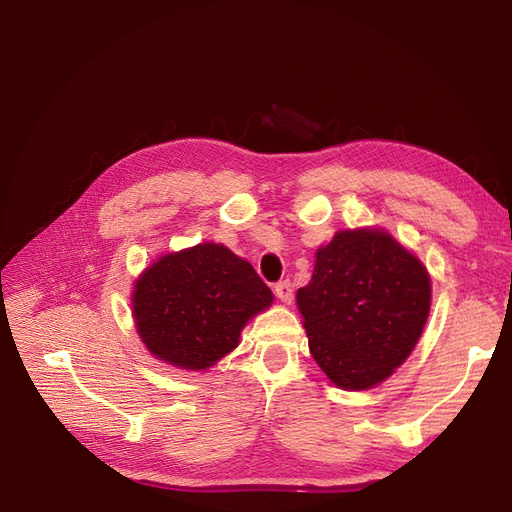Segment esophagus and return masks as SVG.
<instances>
[{
  "label": "esophagus",
  "mask_w": 512,
  "mask_h": 512,
  "mask_svg": "<svg viewBox=\"0 0 512 512\" xmlns=\"http://www.w3.org/2000/svg\"><path fill=\"white\" fill-rule=\"evenodd\" d=\"M273 292L277 294V299H280L282 303H292V294H294V290H292V284H290L288 280H284V282H277V284L273 286Z\"/></svg>",
  "instance_id": "esophagus-1"
}]
</instances>
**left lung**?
<instances>
[{
    "instance_id": "8db88e82",
    "label": "left lung",
    "mask_w": 512,
    "mask_h": 512,
    "mask_svg": "<svg viewBox=\"0 0 512 512\" xmlns=\"http://www.w3.org/2000/svg\"><path fill=\"white\" fill-rule=\"evenodd\" d=\"M421 260L384 230H342L316 252L297 303L309 350L337 386L363 391L404 363L429 316Z\"/></svg>"
}]
</instances>
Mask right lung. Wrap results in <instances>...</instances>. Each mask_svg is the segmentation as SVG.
I'll use <instances>...</instances> for the list:
<instances>
[{"label":"right lung","mask_w":512,"mask_h":512,"mask_svg":"<svg viewBox=\"0 0 512 512\" xmlns=\"http://www.w3.org/2000/svg\"><path fill=\"white\" fill-rule=\"evenodd\" d=\"M273 301L247 260L218 243L162 256L134 286V320L151 354L200 371L237 348L241 329Z\"/></svg>","instance_id":"right-lung-1"}]
</instances>
